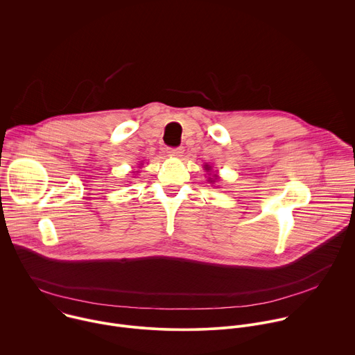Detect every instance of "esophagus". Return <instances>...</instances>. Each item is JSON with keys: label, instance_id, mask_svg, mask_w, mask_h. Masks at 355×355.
I'll return each mask as SVG.
<instances>
[{"label": "esophagus", "instance_id": "1", "mask_svg": "<svg viewBox=\"0 0 355 355\" xmlns=\"http://www.w3.org/2000/svg\"><path fill=\"white\" fill-rule=\"evenodd\" d=\"M184 153V148H170L168 149V155L170 156H174V157H181Z\"/></svg>", "mask_w": 355, "mask_h": 355}]
</instances>
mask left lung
<instances>
[{"instance_id": "obj_1", "label": "left lung", "mask_w": 355, "mask_h": 355, "mask_svg": "<svg viewBox=\"0 0 355 355\" xmlns=\"http://www.w3.org/2000/svg\"><path fill=\"white\" fill-rule=\"evenodd\" d=\"M205 170H206V171H210V166H209V164H206V166H205ZM214 177L217 178V175H214ZM209 180H210V178H209ZM210 181H213V180H210Z\"/></svg>"}]
</instances>
